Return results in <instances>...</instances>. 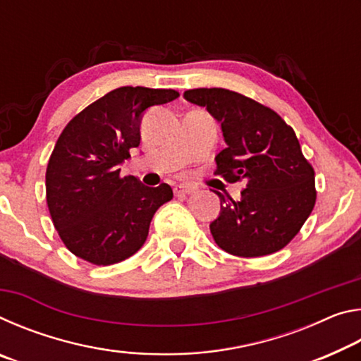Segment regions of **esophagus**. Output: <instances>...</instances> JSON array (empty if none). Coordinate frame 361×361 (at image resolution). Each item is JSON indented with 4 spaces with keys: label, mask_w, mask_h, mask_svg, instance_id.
Instances as JSON below:
<instances>
[{
    "label": "esophagus",
    "mask_w": 361,
    "mask_h": 361,
    "mask_svg": "<svg viewBox=\"0 0 361 361\" xmlns=\"http://www.w3.org/2000/svg\"><path fill=\"white\" fill-rule=\"evenodd\" d=\"M173 192H175L176 197H185V195L192 192V188H189L186 185H176L173 188Z\"/></svg>",
    "instance_id": "34e87169"
}]
</instances>
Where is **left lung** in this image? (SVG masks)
I'll return each instance as SVG.
<instances>
[{
  "mask_svg": "<svg viewBox=\"0 0 361 361\" xmlns=\"http://www.w3.org/2000/svg\"><path fill=\"white\" fill-rule=\"evenodd\" d=\"M185 99L221 124L228 146L215 157V175L228 183L247 181L240 200L213 191L221 200V213L210 224L216 245L242 258L288 245L317 199L314 167L295 130L274 109L234 90L191 89Z\"/></svg>",
  "mask_w": 361,
  "mask_h": 361,
  "instance_id": "obj_1",
  "label": "left lung"
}]
</instances>
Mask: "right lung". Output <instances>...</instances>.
<instances>
[{
	"label": "right lung",
	"instance_id": "1",
	"mask_svg": "<svg viewBox=\"0 0 361 361\" xmlns=\"http://www.w3.org/2000/svg\"><path fill=\"white\" fill-rule=\"evenodd\" d=\"M178 97L173 89L126 85L90 103L60 133L46 169V202L78 258L109 266L143 247L152 216L173 191L167 183L148 188L121 176L119 164L140 145L145 109Z\"/></svg>",
	"mask_w": 361,
	"mask_h": 361
}]
</instances>
